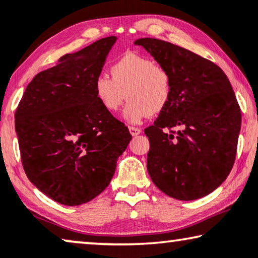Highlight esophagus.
I'll return each mask as SVG.
<instances>
[{"mask_svg":"<svg viewBox=\"0 0 258 258\" xmlns=\"http://www.w3.org/2000/svg\"><path fill=\"white\" fill-rule=\"evenodd\" d=\"M129 132L133 136H137V135H140V134H141V129L136 128V126H129Z\"/></svg>","mask_w":258,"mask_h":258,"instance_id":"esophagus-1","label":"esophagus"}]
</instances>
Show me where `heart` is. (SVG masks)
<instances>
[{"label":"heart","mask_w":258,"mask_h":258,"mask_svg":"<svg viewBox=\"0 0 258 258\" xmlns=\"http://www.w3.org/2000/svg\"><path fill=\"white\" fill-rule=\"evenodd\" d=\"M110 77L100 74L94 81V94L109 113H115L129 100L123 118L137 124L150 115L158 114L170 103L173 78L167 67L150 58L129 52L110 66Z\"/></svg>","instance_id":"heart-1"}]
</instances>
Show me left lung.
<instances>
[{
	"instance_id": "obj_1",
	"label": "left lung",
	"mask_w": 258,
	"mask_h": 258,
	"mask_svg": "<svg viewBox=\"0 0 258 258\" xmlns=\"http://www.w3.org/2000/svg\"><path fill=\"white\" fill-rule=\"evenodd\" d=\"M135 45L173 78L170 103L144 130L151 180L178 200L207 196L226 180L236 157L241 109L228 78L214 62L169 42L141 38Z\"/></svg>"
}]
</instances>
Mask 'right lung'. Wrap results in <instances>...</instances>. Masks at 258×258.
<instances>
[{"mask_svg":"<svg viewBox=\"0 0 258 258\" xmlns=\"http://www.w3.org/2000/svg\"><path fill=\"white\" fill-rule=\"evenodd\" d=\"M116 37L67 53L37 74L15 113L29 180L66 206L94 199L109 182L132 135L99 103L94 81Z\"/></svg>","mask_w":258,"mask_h":258,"instance_id":"obj_1","label":"right lung"}]
</instances>
